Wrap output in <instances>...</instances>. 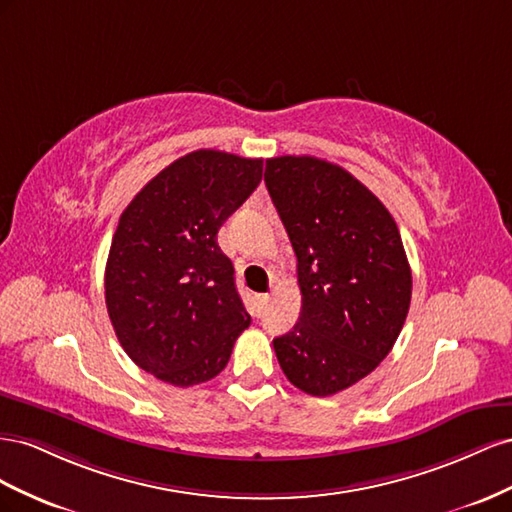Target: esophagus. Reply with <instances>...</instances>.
I'll return each mask as SVG.
<instances>
[{
	"instance_id": "obj_1",
	"label": "esophagus",
	"mask_w": 512,
	"mask_h": 512,
	"mask_svg": "<svg viewBox=\"0 0 512 512\" xmlns=\"http://www.w3.org/2000/svg\"><path fill=\"white\" fill-rule=\"evenodd\" d=\"M268 294H257L255 296V311H257V315H261V311H264V306L268 304Z\"/></svg>"
}]
</instances>
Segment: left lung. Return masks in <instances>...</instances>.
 Here are the masks:
<instances>
[{"label": "left lung", "mask_w": 512, "mask_h": 512, "mask_svg": "<svg viewBox=\"0 0 512 512\" xmlns=\"http://www.w3.org/2000/svg\"><path fill=\"white\" fill-rule=\"evenodd\" d=\"M266 186L298 259L300 321L276 337L287 379L330 397L367 377L397 341L412 270L394 218L367 186L315 156L266 160Z\"/></svg>", "instance_id": "left-lung-1"}]
</instances>
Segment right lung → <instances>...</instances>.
Instances as JSON below:
<instances>
[{
  "instance_id": "right-lung-1",
  "label": "right lung",
  "mask_w": 512,
  "mask_h": 512,
  "mask_svg": "<svg viewBox=\"0 0 512 512\" xmlns=\"http://www.w3.org/2000/svg\"><path fill=\"white\" fill-rule=\"evenodd\" d=\"M261 173V158L197 150L160 171L120 216L107 311L130 360L171 386L216 377L251 324L216 233Z\"/></svg>"
}]
</instances>
